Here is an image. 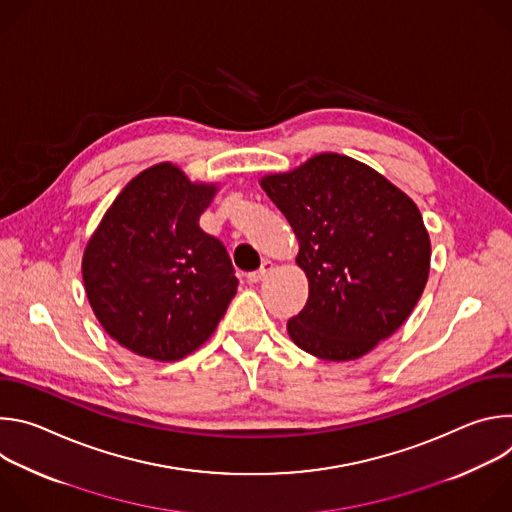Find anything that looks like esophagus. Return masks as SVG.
I'll return each instance as SVG.
<instances>
[{
    "mask_svg": "<svg viewBox=\"0 0 512 512\" xmlns=\"http://www.w3.org/2000/svg\"><path fill=\"white\" fill-rule=\"evenodd\" d=\"M271 271H273V263H271V261H263V263H261V267H259L257 271H253V273H249V275H247V279H249L251 283H259V281H261V279H265Z\"/></svg>",
    "mask_w": 512,
    "mask_h": 512,
    "instance_id": "1",
    "label": "esophagus"
}]
</instances>
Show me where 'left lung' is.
<instances>
[{"label":"left lung","mask_w":512,"mask_h":512,"mask_svg":"<svg viewBox=\"0 0 512 512\" xmlns=\"http://www.w3.org/2000/svg\"><path fill=\"white\" fill-rule=\"evenodd\" d=\"M300 241L310 281L287 332L324 360H352L411 314L429 275V235L415 202L352 158L320 154L261 180Z\"/></svg>","instance_id":"1"}]
</instances>
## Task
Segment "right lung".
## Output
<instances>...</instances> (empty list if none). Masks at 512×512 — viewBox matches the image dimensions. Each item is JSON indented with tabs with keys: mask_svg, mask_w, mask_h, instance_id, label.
Masks as SVG:
<instances>
[{
	"mask_svg": "<svg viewBox=\"0 0 512 512\" xmlns=\"http://www.w3.org/2000/svg\"><path fill=\"white\" fill-rule=\"evenodd\" d=\"M214 186L160 164L133 178L107 210L83 257L87 298L121 346L178 360L225 316L239 279L221 239L198 218Z\"/></svg>",
	"mask_w": 512,
	"mask_h": 512,
	"instance_id": "right-lung-1",
	"label": "right lung"
}]
</instances>
